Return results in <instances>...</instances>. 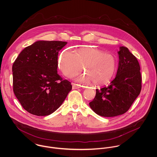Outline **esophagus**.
Segmentation results:
<instances>
[{
	"label": "esophagus",
	"mask_w": 157,
	"mask_h": 157,
	"mask_svg": "<svg viewBox=\"0 0 157 157\" xmlns=\"http://www.w3.org/2000/svg\"><path fill=\"white\" fill-rule=\"evenodd\" d=\"M80 88V86L79 85H77V84H74V83L72 84V89H73V90L78 89V88Z\"/></svg>",
	"instance_id": "1"
}]
</instances>
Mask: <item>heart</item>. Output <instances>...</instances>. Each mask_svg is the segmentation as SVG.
<instances>
[{
  "label": "heart",
  "instance_id": "b5f03b06",
  "mask_svg": "<svg viewBox=\"0 0 157 157\" xmlns=\"http://www.w3.org/2000/svg\"><path fill=\"white\" fill-rule=\"evenodd\" d=\"M59 66L67 77L78 74L83 67L86 74L77 77L75 78L77 82L85 83L92 82L95 85H104L113 76L117 60L112 54L88 47L81 48L76 52L65 50L60 57Z\"/></svg>",
  "mask_w": 157,
  "mask_h": 157
}]
</instances>
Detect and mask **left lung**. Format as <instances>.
I'll use <instances>...</instances> for the list:
<instances>
[{
  "label": "left lung",
  "mask_w": 157,
  "mask_h": 157,
  "mask_svg": "<svg viewBox=\"0 0 157 157\" xmlns=\"http://www.w3.org/2000/svg\"><path fill=\"white\" fill-rule=\"evenodd\" d=\"M119 62L115 78L107 86L96 90L94 99L90 103L97 114L105 117L122 115L127 112L141 90L139 63L124 46L118 52Z\"/></svg>",
  "instance_id": "1"
}]
</instances>
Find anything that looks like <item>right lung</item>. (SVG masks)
Wrapping results in <instances>:
<instances>
[{"label":"right lung","mask_w":157,"mask_h":157,"mask_svg":"<svg viewBox=\"0 0 157 157\" xmlns=\"http://www.w3.org/2000/svg\"><path fill=\"white\" fill-rule=\"evenodd\" d=\"M62 41L39 40L26 47L13 63L14 93L26 111L46 116L56 111L72 90L71 82L57 74Z\"/></svg>","instance_id":"obj_1"}]
</instances>
